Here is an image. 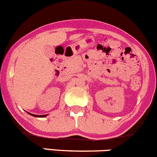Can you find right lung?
Masks as SVG:
<instances>
[{
	"label": "right lung",
	"instance_id": "right-lung-1",
	"mask_svg": "<svg viewBox=\"0 0 157 157\" xmlns=\"http://www.w3.org/2000/svg\"><path fill=\"white\" fill-rule=\"evenodd\" d=\"M30 115H32V116H35V117H44V116H46L47 115H41V116H38V115H34V114H32V113H29Z\"/></svg>",
	"mask_w": 157,
	"mask_h": 157
}]
</instances>
